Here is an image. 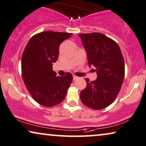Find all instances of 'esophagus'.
I'll list each match as a JSON object with an SVG mask.
<instances>
[{
    "label": "esophagus",
    "mask_w": 146,
    "mask_h": 146,
    "mask_svg": "<svg viewBox=\"0 0 146 146\" xmlns=\"http://www.w3.org/2000/svg\"><path fill=\"white\" fill-rule=\"evenodd\" d=\"M78 78V77L76 76H73V80H77Z\"/></svg>",
    "instance_id": "esophagus-1"
}]
</instances>
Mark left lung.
<instances>
[{
    "instance_id": "8db88e82",
    "label": "left lung",
    "mask_w": 146,
    "mask_h": 146,
    "mask_svg": "<svg viewBox=\"0 0 146 146\" xmlns=\"http://www.w3.org/2000/svg\"><path fill=\"white\" fill-rule=\"evenodd\" d=\"M86 50L88 64L94 66L96 80L85 78L86 87L80 92V100L95 110L107 107L120 91L125 76L123 56L118 44L100 33L79 34Z\"/></svg>"
}]
</instances>
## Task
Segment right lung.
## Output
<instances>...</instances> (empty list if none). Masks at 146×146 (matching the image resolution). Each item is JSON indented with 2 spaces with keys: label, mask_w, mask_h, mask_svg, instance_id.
I'll return each instance as SVG.
<instances>
[{
  "label": "right lung",
  "mask_w": 146,
  "mask_h": 146,
  "mask_svg": "<svg viewBox=\"0 0 146 146\" xmlns=\"http://www.w3.org/2000/svg\"><path fill=\"white\" fill-rule=\"evenodd\" d=\"M72 33L46 31L33 35L22 55L21 72L26 88L33 99L47 107L58 105L65 98L72 75L56 76L52 63L58 59L60 45Z\"/></svg>",
  "instance_id": "obj_1"
}]
</instances>
